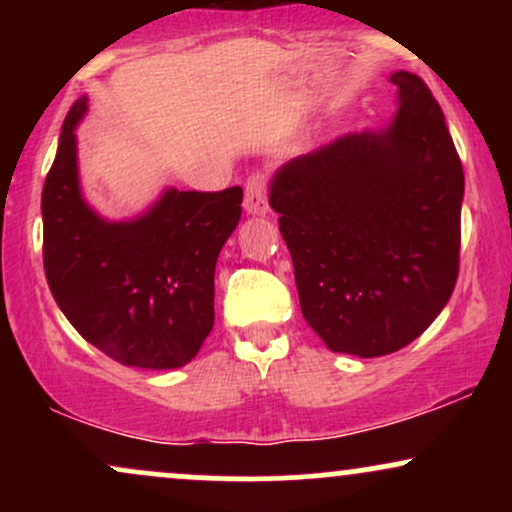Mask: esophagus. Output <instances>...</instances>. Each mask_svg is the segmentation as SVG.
Segmentation results:
<instances>
[{
	"mask_svg": "<svg viewBox=\"0 0 512 512\" xmlns=\"http://www.w3.org/2000/svg\"><path fill=\"white\" fill-rule=\"evenodd\" d=\"M267 209V178L257 170V173L248 175V180H245V211L248 214H264Z\"/></svg>",
	"mask_w": 512,
	"mask_h": 512,
	"instance_id": "esophagus-1",
	"label": "esophagus"
}]
</instances>
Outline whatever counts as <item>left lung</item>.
<instances>
[{"label":"left lung","instance_id":"1","mask_svg":"<svg viewBox=\"0 0 512 512\" xmlns=\"http://www.w3.org/2000/svg\"><path fill=\"white\" fill-rule=\"evenodd\" d=\"M392 84L390 129L293 158L269 190L303 317L332 351L361 358L424 334L460 274V156L431 88L409 72Z\"/></svg>","mask_w":512,"mask_h":512}]
</instances>
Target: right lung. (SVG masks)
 Instances as JSON below:
<instances>
[{"instance_id":"right-lung-1","label":"right lung","mask_w":512,"mask_h":512,"mask_svg":"<svg viewBox=\"0 0 512 512\" xmlns=\"http://www.w3.org/2000/svg\"><path fill=\"white\" fill-rule=\"evenodd\" d=\"M64 117L43 187V264L74 330L122 366L180 368L214 327V269L240 221L243 190H168L137 221L108 223L86 207L76 178L74 127Z\"/></svg>"}]
</instances>
